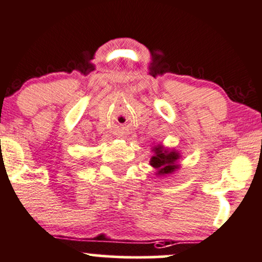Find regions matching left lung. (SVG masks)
I'll list each match as a JSON object with an SVG mask.
<instances>
[{
	"label": "left lung",
	"instance_id": "obj_1",
	"mask_svg": "<svg viewBox=\"0 0 262 262\" xmlns=\"http://www.w3.org/2000/svg\"><path fill=\"white\" fill-rule=\"evenodd\" d=\"M154 155L150 158L151 166L155 169L157 177H165L173 174L177 169L180 168L179 160L182 154L175 149H169L162 144H155L151 146Z\"/></svg>",
	"mask_w": 262,
	"mask_h": 262
}]
</instances>
